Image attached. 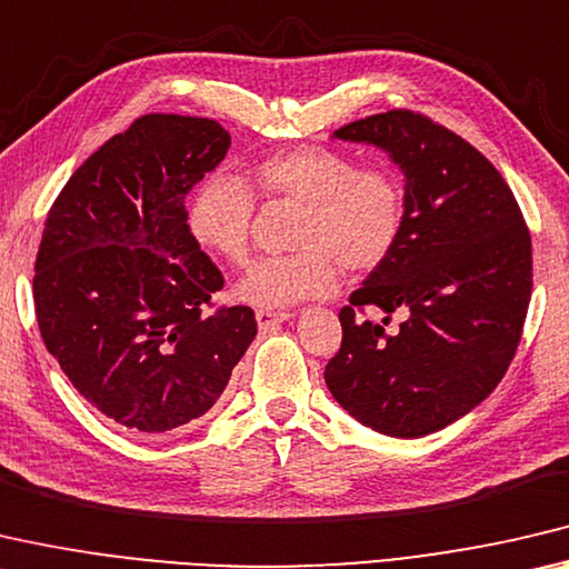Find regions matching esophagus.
<instances>
[{"label":"esophagus","mask_w":569,"mask_h":569,"mask_svg":"<svg viewBox=\"0 0 569 569\" xmlns=\"http://www.w3.org/2000/svg\"><path fill=\"white\" fill-rule=\"evenodd\" d=\"M290 312H272V310H257V325L262 332L274 330L277 325H282L284 320H290Z\"/></svg>","instance_id":"esophagus-1"}]
</instances>
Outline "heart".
Instances as JSON below:
<instances>
[{
    "mask_svg": "<svg viewBox=\"0 0 569 569\" xmlns=\"http://www.w3.org/2000/svg\"><path fill=\"white\" fill-rule=\"evenodd\" d=\"M251 189L262 201L300 207L290 254L267 257L237 287L254 307L295 305L335 290L340 264L350 274L370 272L393 254L406 227V189L390 169L360 166L325 146H292L249 169ZM254 197L229 173L199 183L189 203V231L223 262L247 264L254 227Z\"/></svg>",
    "mask_w": 569,
    "mask_h": 569,
    "instance_id": "obj_1",
    "label": "heart"
}]
</instances>
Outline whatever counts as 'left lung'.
Wrapping results in <instances>:
<instances>
[{
    "instance_id": "obj_1",
    "label": "left lung",
    "mask_w": 569,
    "mask_h": 569,
    "mask_svg": "<svg viewBox=\"0 0 569 569\" xmlns=\"http://www.w3.org/2000/svg\"><path fill=\"white\" fill-rule=\"evenodd\" d=\"M335 138L386 148L400 166L406 227L340 310L342 346L325 383L362 426L418 439L505 378L532 297V237L489 158L428 116L396 108ZM393 313L405 322L390 331Z\"/></svg>"
}]
</instances>
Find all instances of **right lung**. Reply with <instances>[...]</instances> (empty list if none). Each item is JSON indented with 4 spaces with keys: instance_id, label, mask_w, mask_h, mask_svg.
<instances>
[{
    "instance_id": "add662e5",
    "label": "right lung",
    "mask_w": 569,
    "mask_h": 569,
    "mask_svg": "<svg viewBox=\"0 0 569 569\" xmlns=\"http://www.w3.org/2000/svg\"><path fill=\"white\" fill-rule=\"evenodd\" d=\"M229 143L211 118L141 116L48 211L32 279L42 340L78 393L130 433L207 413L257 335L251 307L213 302L223 274L183 203Z\"/></svg>"
}]
</instances>
